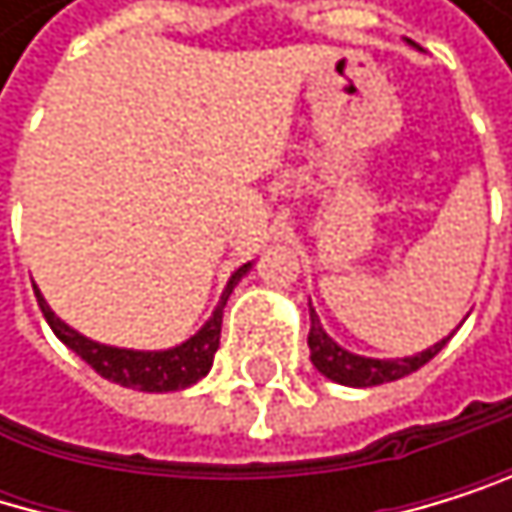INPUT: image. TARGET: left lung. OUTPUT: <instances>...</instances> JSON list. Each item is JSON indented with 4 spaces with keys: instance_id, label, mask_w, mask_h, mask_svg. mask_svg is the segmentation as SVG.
Segmentation results:
<instances>
[{
    "instance_id": "obj_1",
    "label": "left lung",
    "mask_w": 512,
    "mask_h": 512,
    "mask_svg": "<svg viewBox=\"0 0 512 512\" xmlns=\"http://www.w3.org/2000/svg\"><path fill=\"white\" fill-rule=\"evenodd\" d=\"M310 362L322 371V375L334 384H344V387H378V384H387V381H399L405 375H411V371H418L421 365H427L445 344H433L430 350L418 353V356H405V359H368V356H356L344 347L334 344L316 310L310 307Z\"/></svg>"
}]
</instances>
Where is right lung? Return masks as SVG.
Returning <instances> with one entry per match:
<instances>
[{
    "label": "right lung",
    "mask_w": 512,
    "mask_h": 512,
    "mask_svg": "<svg viewBox=\"0 0 512 512\" xmlns=\"http://www.w3.org/2000/svg\"><path fill=\"white\" fill-rule=\"evenodd\" d=\"M248 267L251 264H242L230 276V282H227V288L221 294L218 307H214L211 319L193 334L190 341L171 347V350H122V347L97 344V341L85 338V334H79L76 328H70L67 322L57 319L36 285H33V291H36V301H39L42 316L51 325V331L76 356H82L101 378H107V381H113L119 387L144 390V393H171V390H184V387H190V384H196V381H202L208 375L214 353H218V347H221V322H224L227 298H230V291L236 288V282L248 273Z\"/></svg>",
    "instance_id": "add662e5"
}]
</instances>
